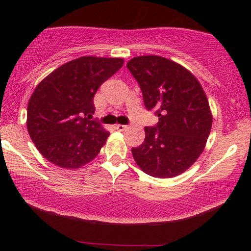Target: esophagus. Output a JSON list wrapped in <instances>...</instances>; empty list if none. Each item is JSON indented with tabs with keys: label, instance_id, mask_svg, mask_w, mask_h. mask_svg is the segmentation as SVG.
Wrapping results in <instances>:
<instances>
[{
	"label": "esophagus",
	"instance_id": "obj_1",
	"mask_svg": "<svg viewBox=\"0 0 251 251\" xmlns=\"http://www.w3.org/2000/svg\"><path fill=\"white\" fill-rule=\"evenodd\" d=\"M126 128H127V126H126V125H122V124H117V125H115V129L120 130V131L125 130Z\"/></svg>",
	"mask_w": 251,
	"mask_h": 251
}]
</instances>
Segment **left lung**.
<instances>
[{"mask_svg": "<svg viewBox=\"0 0 251 251\" xmlns=\"http://www.w3.org/2000/svg\"><path fill=\"white\" fill-rule=\"evenodd\" d=\"M127 68L141 88L147 110L155 111V126L131 153L143 172L172 178L185 172L204 151L212 115L206 94L189 70L161 56H139Z\"/></svg>", "mask_w": 251, "mask_h": 251, "instance_id": "obj_1", "label": "left lung"}]
</instances>
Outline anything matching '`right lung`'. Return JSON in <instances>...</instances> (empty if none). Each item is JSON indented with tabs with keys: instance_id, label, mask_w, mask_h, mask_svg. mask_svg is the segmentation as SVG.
<instances>
[{
	"instance_id": "obj_1",
	"label": "right lung",
	"mask_w": 251,
	"mask_h": 251,
	"mask_svg": "<svg viewBox=\"0 0 251 251\" xmlns=\"http://www.w3.org/2000/svg\"><path fill=\"white\" fill-rule=\"evenodd\" d=\"M123 63L122 58L84 56L56 69L37 85L28 103L26 127L47 161L76 169L98 155L110 132L90 120L94 97Z\"/></svg>"
}]
</instances>
